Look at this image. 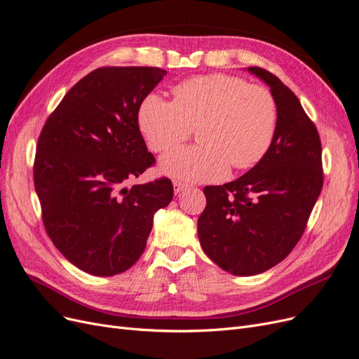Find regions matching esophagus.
Masks as SVG:
<instances>
[{"label":"esophagus","mask_w":359,"mask_h":359,"mask_svg":"<svg viewBox=\"0 0 359 359\" xmlns=\"http://www.w3.org/2000/svg\"><path fill=\"white\" fill-rule=\"evenodd\" d=\"M186 187H187L186 184H182V182H180V181H173V191H175V194L181 193Z\"/></svg>","instance_id":"1"}]
</instances>
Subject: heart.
<instances>
[{
    "mask_svg": "<svg viewBox=\"0 0 359 359\" xmlns=\"http://www.w3.org/2000/svg\"><path fill=\"white\" fill-rule=\"evenodd\" d=\"M277 103L265 86L227 74H206L173 88V102L148 94L137 123L149 148L168 151L198 127L199 147L173 149L160 158L163 175L181 181H219L229 166L253 168L277 132Z\"/></svg>",
    "mask_w": 359,
    "mask_h": 359,
    "instance_id": "obj_1",
    "label": "heart"
}]
</instances>
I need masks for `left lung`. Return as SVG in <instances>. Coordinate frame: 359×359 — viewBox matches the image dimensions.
<instances>
[{"instance_id": "obj_1", "label": "left lung", "mask_w": 359, "mask_h": 359, "mask_svg": "<svg viewBox=\"0 0 359 359\" xmlns=\"http://www.w3.org/2000/svg\"><path fill=\"white\" fill-rule=\"evenodd\" d=\"M245 70L274 95L277 132L265 157L243 177L203 189L198 220L205 255L241 277L264 273L292 252L323 186L319 133L298 97L268 70Z\"/></svg>"}]
</instances>
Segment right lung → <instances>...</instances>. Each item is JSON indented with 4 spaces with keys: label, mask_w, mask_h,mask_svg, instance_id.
Instances as JSON below:
<instances>
[{
    "label": "right lung",
    "mask_w": 359,
    "mask_h": 359,
    "mask_svg": "<svg viewBox=\"0 0 359 359\" xmlns=\"http://www.w3.org/2000/svg\"><path fill=\"white\" fill-rule=\"evenodd\" d=\"M166 70L102 67L64 95L43 127L34 186L52 243L97 277L132 268L154 214L173 198L168 178L126 187L153 166L137 112Z\"/></svg>",
    "instance_id": "add662e5"
}]
</instances>
